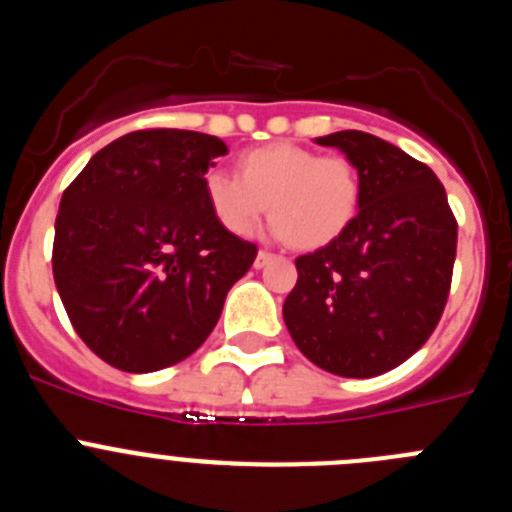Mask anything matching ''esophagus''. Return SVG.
I'll use <instances>...</instances> for the list:
<instances>
[{"mask_svg":"<svg viewBox=\"0 0 512 512\" xmlns=\"http://www.w3.org/2000/svg\"><path fill=\"white\" fill-rule=\"evenodd\" d=\"M277 259V256H274V253H269V251H259V256H256V269H264V266H269L271 261Z\"/></svg>","mask_w":512,"mask_h":512,"instance_id":"obj_1","label":"esophagus"}]
</instances>
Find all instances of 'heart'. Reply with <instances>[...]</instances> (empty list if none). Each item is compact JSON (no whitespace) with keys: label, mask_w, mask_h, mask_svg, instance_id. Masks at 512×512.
I'll return each instance as SVG.
<instances>
[{"label":"heart","mask_w":512,"mask_h":512,"mask_svg":"<svg viewBox=\"0 0 512 512\" xmlns=\"http://www.w3.org/2000/svg\"><path fill=\"white\" fill-rule=\"evenodd\" d=\"M205 200L233 235H248L269 205L271 233L297 251H318L348 230L361 200L356 166L297 143H266L238 156V176L207 171Z\"/></svg>","instance_id":"b5f03b06"}]
</instances>
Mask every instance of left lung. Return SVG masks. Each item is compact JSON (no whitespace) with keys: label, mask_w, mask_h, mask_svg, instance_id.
<instances>
[{"label":"left lung","mask_w":512,"mask_h":512,"mask_svg":"<svg viewBox=\"0 0 512 512\" xmlns=\"http://www.w3.org/2000/svg\"><path fill=\"white\" fill-rule=\"evenodd\" d=\"M359 171L346 233L295 261L284 323L302 354L338 377L390 372L423 346L449 300L456 217L438 176L361 130L318 138Z\"/></svg>","instance_id":"1"}]
</instances>
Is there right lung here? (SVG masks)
I'll use <instances>...</instances> for the list:
<instances>
[{
    "label": "right lung",
    "instance_id": "1",
    "mask_svg": "<svg viewBox=\"0 0 512 512\" xmlns=\"http://www.w3.org/2000/svg\"><path fill=\"white\" fill-rule=\"evenodd\" d=\"M215 135L151 128L112 140L66 187L53 279L79 338L115 369L174 366L205 343L256 243L228 233L205 200Z\"/></svg>",
    "mask_w": 512,
    "mask_h": 512
}]
</instances>
